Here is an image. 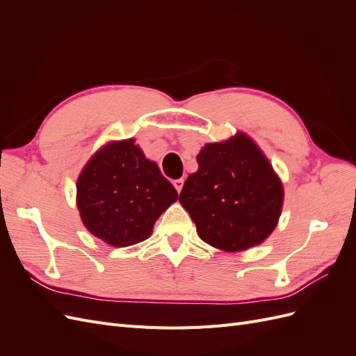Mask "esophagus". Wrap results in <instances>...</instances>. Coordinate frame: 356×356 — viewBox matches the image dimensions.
I'll return each mask as SVG.
<instances>
[{"mask_svg": "<svg viewBox=\"0 0 356 356\" xmlns=\"http://www.w3.org/2000/svg\"><path fill=\"white\" fill-rule=\"evenodd\" d=\"M182 186H184V179H182V178L175 179V181H174V187L177 188V191H178V193L182 190Z\"/></svg>", "mask_w": 356, "mask_h": 356, "instance_id": "1", "label": "esophagus"}]
</instances>
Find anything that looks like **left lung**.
<instances>
[{
	"label": "left lung",
	"mask_w": 356,
	"mask_h": 356,
	"mask_svg": "<svg viewBox=\"0 0 356 356\" xmlns=\"http://www.w3.org/2000/svg\"><path fill=\"white\" fill-rule=\"evenodd\" d=\"M197 163L179 203L200 239L225 252L263 243L281 217L284 186L261 148L238 132L225 141L204 144Z\"/></svg>",
	"instance_id": "8db88e82"
}]
</instances>
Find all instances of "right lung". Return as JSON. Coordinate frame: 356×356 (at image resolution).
Returning <instances> with one entry per match:
<instances>
[{"label":"right lung","mask_w":356,"mask_h":356,"mask_svg":"<svg viewBox=\"0 0 356 356\" xmlns=\"http://www.w3.org/2000/svg\"><path fill=\"white\" fill-rule=\"evenodd\" d=\"M178 193L134 138L101 147L77 179L80 217L96 238L115 248L148 239Z\"/></svg>","instance_id":"obj_1"}]
</instances>
